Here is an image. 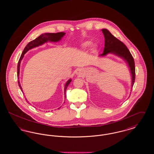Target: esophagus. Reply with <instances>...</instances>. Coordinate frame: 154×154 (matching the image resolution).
Returning <instances> with one entry per match:
<instances>
[{
    "label": "esophagus",
    "instance_id": "34e87169",
    "mask_svg": "<svg viewBox=\"0 0 154 154\" xmlns=\"http://www.w3.org/2000/svg\"><path fill=\"white\" fill-rule=\"evenodd\" d=\"M82 69H78L77 70V72H76V74H78V75H81L82 74Z\"/></svg>",
    "mask_w": 154,
    "mask_h": 154
}]
</instances>
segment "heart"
Segmentation results:
<instances>
[{
	"label": "heart",
	"mask_w": 154,
	"mask_h": 154,
	"mask_svg": "<svg viewBox=\"0 0 154 154\" xmlns=\"http://www.w3.org/2000/svg\"><path fill=\"white\" fill-rule=\"evenodd\" d=\"M89 44H90V43L86 42V43H85L84 44V47H88V46L89 45Z\"/></svg>",
	"instance_id": "b5f03b06"
}]
</instances>
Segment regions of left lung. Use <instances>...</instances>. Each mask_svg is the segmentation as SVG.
I'll return each mask as SVG.
<instances>
[{
	"mask_svg": "<svg viewBox=\"0 0 154 154\" xmlns=\"http://www.w3.org/2000/svg\"><path fill=\"white\" fill-rule=\"evenodd\" d=\"M105 38L104 48L102 56H104L108 53H112L124 59L128 63L132 73V88L135 81V65L134 60L131 53L121 41L114 36L106 29L102 30Z\"/></svg>",
	"mask_w": 154,
	"mask_h": 154,
	"instance_id": "obj_1",
	"label": "left lung"
}]
</instances>
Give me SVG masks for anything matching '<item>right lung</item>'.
Here are the masks:
<instances>
[{
    "mask_svg": "<svg viewBox=\"0 0 154 154\" xmlns=\"http://www.w3.org/2000/svg\"><path fill=\"white\" fill-rule=\"evenodd\" d=\"M65 35V33L64 32H58V33H44V34H42L40 36L37 37L36 38H35V40L30 42L28 44L26 45V46L25 47L23 51L22 52V54L20 57V58L18 60V65H17V76H18V80L19 79V74H20V63H21V61L22 60L23 57V55L24 54L28 51L29 50H30L34 47H37L38 45H40L42 44H43L45 42H47L48 41L49 42H58L59 41L62 37L64 35ZM72 80L70 79L69 80L67 81V82L65 84V95L66 94V90L69 84H70V82H71ZM18 85L19 87H20V89H21V91H22V89L21 88V86L20 85V80H18ZM65 97H66V95L65 96ZM26 100L28 102V101L26 100Z\"/></svg>",
    "mask_w": 154,
    "mask_h": 154,
    "instance_id": "1",
    "label": "right lung"
}]
</instances>
